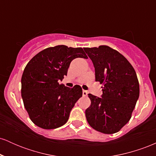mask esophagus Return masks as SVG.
<instances>
[{"label":"esophagus","instance_id":"34e87169","mask_svg":"<svg viewBox=\"0 0 156 156\" xmlns=\"http://www.w3.org/2000/svg\"><path fill=\"white\" fill-rule=\"evenodd\" d=\"M88 94V92L86 90H83V96H87Z\"/></svg>","mask_w":156,"mask_h":156}]
</instances>
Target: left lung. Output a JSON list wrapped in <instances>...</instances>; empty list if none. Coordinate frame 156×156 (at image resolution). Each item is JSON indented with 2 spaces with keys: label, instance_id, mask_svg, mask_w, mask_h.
<instances>
[{
  "label": "left lung",
  "instance_id": "obj_1",
  "mask_svg": "<svg viewBox=\"0 0 156 156\" xmlns=\"http://www.w3.org/2000/svg\"><path fill=\"white\" fill-rule=\"evenodd\" d=\"M83 49L94 64L95 80L103 84L102 98L88 94L87 120L98 131L115 133L130 120L139 99L136 73L125 56L108 46Z\"/></svg>",
  "mask_w": 156,
  "mask_h": 156
}]
</instances>
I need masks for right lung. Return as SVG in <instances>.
Here are the masks:
<instances>
[{
    "label": "right lung",
    "instance_id": "obj_1",
    "mask_svg": "<svg viewBox=\"0 0 156 156\" xmlns=\"http://www.w3.org/2000/svg\"><path fill=\"white\" fill-rule=\"evenodd\" d=\"M76 58H87L83 48L57 45L39 52L25 67L21 95L30 119L39 128L54 129L64 125L82 97L79 85L69 88L58 83Z\"/></svg>",
    "mask_w": 156,
    "mask_h": 156
}]
</instances>
